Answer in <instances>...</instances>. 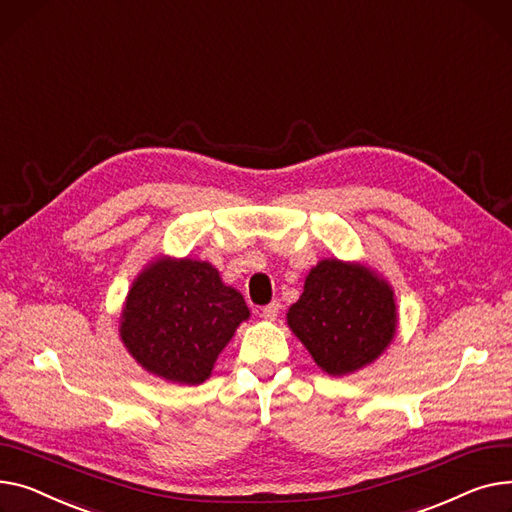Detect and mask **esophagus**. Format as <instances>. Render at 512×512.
I'll list each match as a JSON object with an SVG mask.
<instances>
[{"instance_id": "obj_1", "label": "esophagus", "mask_w": 512, "mask_h": 512, "mask_svg": "<svg viewBox=\"0 0 512 512\" xmlns=\"http://www.w3.org/2000/svg\"><path fill=\"white\" fill-rule=\"evenodd\" d=\"M279 310H281V304H279V302H270L268 306H264V308H262L260 316H262L266 322H273V320L277 318Z\"/></svg>"}]
</instances>
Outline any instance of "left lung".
<instances>
[{
    "instance_id": "left-lung-1",
    "label": "left lung",
    "mask_w": 512,
    "mask_h": 512,
    "mask_svg": "<svg viewBox=\"0 0 512 512\" xmlns=\"http://www.w3.org/2000/svg\"><path fill=\"white\" fill-rule=\"evenodd\" d=\"M287 326L328 376L370 366L399 328L395 289L364 262L324 258L287 312Z\"/></svg>"
}]
</instances>
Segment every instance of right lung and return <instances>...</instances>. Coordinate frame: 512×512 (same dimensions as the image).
Returning a JSON list of instances; mask_svg holds the SVG:
<instances>
[{
  "instance_id": "right-lung-1",
  "label": "right lung",
  "mask_w": 512,
  "mask_h": 512,
  "mask_svg": "<svg viewBox=\"0 0 512 512\" xmlns=\"http://www.w3.org/2000/svg\"><path fill=\"white\" fill-rule=\"evenodd\" d=\"M250 318L242 293L219 270L194 258L157 256L126 295L119 339L148 374L173 384H202L237 326Z\"/></svg>"
}]
</instances>
